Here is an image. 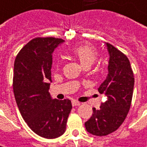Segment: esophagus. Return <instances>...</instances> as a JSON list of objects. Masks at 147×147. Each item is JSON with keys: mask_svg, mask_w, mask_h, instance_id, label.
Masks as SVG:
<instances>
[{"mask_svg": "<svg viewBox=\"0 0 147 147\" xmlns=\"http://www.w3.org/2000/svg\"><path fill=\"white\" fill-rule=\"evenodd\" d=\"M71 104H72L73 107H78V106L81 105V103L78 102V101H76V100H72V101H71Z\"/></svg>", "mask_w": 147, "mask_h": 147, "instance_id": "esophagus-1", "label": "esophagus"}]
</instances>
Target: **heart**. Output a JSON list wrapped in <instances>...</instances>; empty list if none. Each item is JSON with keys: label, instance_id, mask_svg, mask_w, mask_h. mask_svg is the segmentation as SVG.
<instances>
[{"label": "heart", "instance_id": "1", "mask_svg": "<svg viewBox=\"0 0 147 147\" xmlns=\"http://www.w3.org/2000/svg\"><path fill=\"white\" fill-rule=\"evenodd\" d=\"M73 56L81 63V65L85 66H91L97 56L96 49L90 44H82L73 48L71 51Z\"/></svg>", "mask_w": 147, "mask_h": 147}]
</instances>
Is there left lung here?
Listing matches in <instances>:
<instances>
[{"mask_svg":"<svg viewBox=\"0 0 147 147\" xmlns=\"http://www.w3.org/2000/svg\"><path fill=\"white\" fill-rule=\"evenodd\" d=\"M106 46L109 53L108 74L98 91L107 100L100 104L99 110L92 108V116L85 122L86 131L98 136L114 132L123 123L131 104L135 82L126 56L109 43Z\"/></svg>","mask_w":147,"mask_h":147,"instance_id":"1","label":"left lung"}]
</instances>
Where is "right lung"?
<instances>
[{"label":"right lung","instance_id":"right-lung-1","mask_svg":"<svg viewBox=\"0 0 147 147\" xmlns=\"http://www.w3.org/2000/svg\"><path fill=\"white\" fill-rule=\"evenodd\" d=\"M64 40L54 37H37L22 48L14 63L13 91L24 121L38 136L54 139L65 131L71 111L69 99H52V53Z\"/></svg>","mask_w":147,"mask_h":147}]
</instances>
